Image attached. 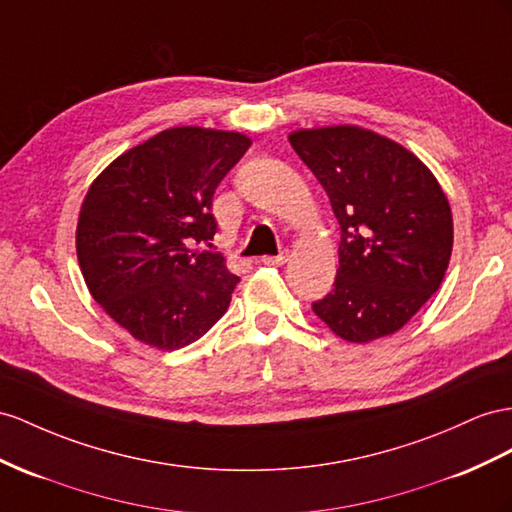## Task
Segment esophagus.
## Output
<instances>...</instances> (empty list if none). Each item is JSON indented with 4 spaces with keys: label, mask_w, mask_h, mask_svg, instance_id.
Returning a JSON list of instances; mask_svg holds the SVG:
<instances>
[{
    "label": "esophagus",
    "mask_w": 512,
    "mask_h": 512,
    "mask_svg": "<svg viewBox=\"0 0 512 512\" xmlns=\"http://www.w3.org/2000/svg\"><path fill=\"white\" fill-rule=\"evenodd\" d=\"M287 259H290V251H287V248H283V251H281L279 255H264V257H261V264H266V266H281V264H285Z\"/></svg>",
    "instance_id": "1"
}]
</instances>
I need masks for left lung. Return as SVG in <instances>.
I'll list each match as a JSON object with an SVG mask.
<instances>
[{
	"label": "left lung",
	"mask_w": 512,
	"mask_h": 512,
	"mask_svg": "<svg viewBox=\"0 0 512 512\" xmlns=\"http://www.w3.org/2000/svg\"><path fill=\"white\" fill-rule=\"evenodd\" d=\"M290 142L342 229L333 290L313 311L352 344L393 335L450 264L454 227L439 181L402 144L355 125L300 129Z\"/></svg>",
	"instance_id": "left-lung-1"
}]
</instances>
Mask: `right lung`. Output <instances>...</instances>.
I'll use <instances>...</instances> for the list:
<instances>
[{"label": "right lung", "instance_id": "add662e5", "mask_svg": "<svg viewBox=\"0 0 512 512\" xmlns=\"http://www.w3.org/2000/svg\"><path fill=\"white\" fill-rule=\"evenodd\" d=\"M251 138L173 127L129 149L88 188L77 261L90 294L138 342L177 350L225 316L240 279L199 251L218 229L212 199Z\"/></svg>", "mask_w": 512, "mask_h": 512}]
</instances>
